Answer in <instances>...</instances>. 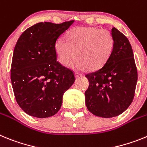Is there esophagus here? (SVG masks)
Segmentation results:
<instances>
[{"instance_id":"esophagus-1","label":"esophagus","mask_w":147,"mask_h":147,"mask_svg":"<svg viewBox=\"0 0 147 147\" xmlns=\"http://www.w3.org/2000/svg\"><path fill=\"white\" fill-rule=\"evenodd\" d=\"M75 76L76 78H78L82 77L83 75L81 73H79V72H75Z\"/></svg>"}]
</instances>
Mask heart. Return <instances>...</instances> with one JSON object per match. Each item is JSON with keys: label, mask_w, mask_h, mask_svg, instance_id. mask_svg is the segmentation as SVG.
<instances>
[{"label": "heart", "mask_w": 147, "mask_h": 147, "mask_svg": "<svg viewBox=\"0 0 147 147\" xmlns=\"http://www.w3.org/2000/svg\"><path fill=\"white\" fill-rule=\"evenodd\" d=\"M66 40L58 38L55 50L58 61L68 66L74 59L72 66L79 70H96L106 63L114 47V38L107 29L95 26H78L71 29Z\"/></svg>", "instance_id": "1"}]
</instances>
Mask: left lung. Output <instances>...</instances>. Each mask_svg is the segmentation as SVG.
I'll use <instances>...</instances> for the list:
<instances>
[{"label":"left lung","mask_w":147,"mask_h":147,"mask_svg":"<svg viewBox=\"0 0 147 147\" xmlns=\"http://www.w3.org/2000/svg\"><path fill=\"white\" fill-rule=\"evenodd\" d=\"M112 54L104 66L86 75L89 87L85 92L88 110L101 118H112L129 107L138 81L133 51L127 38L115 27Z\"/></svg>","instance_id":"obj_1"}]
</instances>
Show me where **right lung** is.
<instances>
[{
	"mask_svg": "<svg viewBox=\"0 0 147 147\" xmlns=\"http://www.w3.org/2000/svg\"><path fill=\"white\" fill-rule=\"evenodd\" d=\"M74 20L40 22L20 35L14 49L11 81L16 101L26 114L48 118L59 111L63 95L75 81L57 61L55 44Z\"/></svg>",
	"mask_w": 147,
	"mask_h": 147,
	"instance_id": "1",
	"label": "right lung"
}]
</instances>
